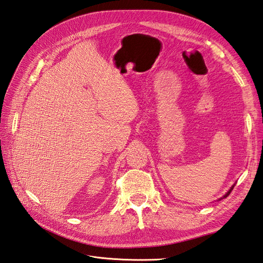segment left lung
I'll use <instances>...</instances> for the list:
<instances>
[{
	"instance_id": "1",
	"label": "left lung",
	"mask_w": 263,
	"mask_h": 263,
	"mask_svg": "<svg viewBox=\"0 0 263 263\" xmlns=\"http://www.w3.org/2000/svg\"><path fill=\"white\" fill-rule=\"evenodd\" d=\"M234 186H235V184H233V185H232V187H230V189H229V190L227 191V193H226V194H225L224 196H222V197H220V198H219V200H221V198H225V197H227V196H228V195L230 194V192H232V191H233Z\"/></svg>"
}]
</instances>
